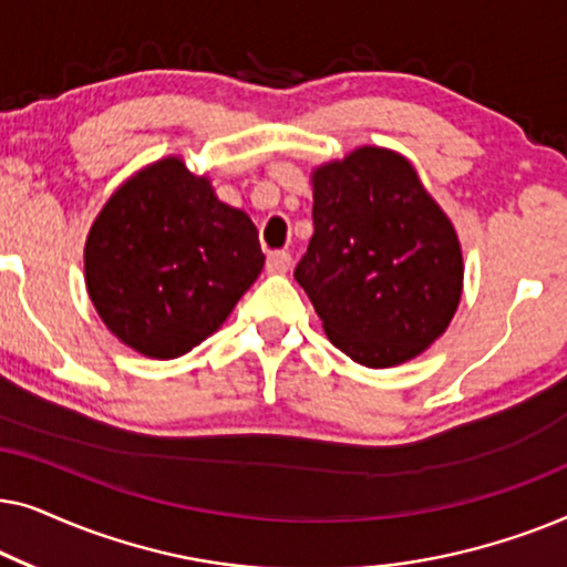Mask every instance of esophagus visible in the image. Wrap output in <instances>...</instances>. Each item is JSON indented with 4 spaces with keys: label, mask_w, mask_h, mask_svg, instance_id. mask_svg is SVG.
Masks as SVG:
<instances>
[{
    "label": "esophagus",
    "mask_w": 567,
    "mask_h": 567,
    "mask_svg": "<svg viewBox=\"0 0 567 567\" xmlns=\"http://www.w3.org/2000/svg\"><path fill=\"white\" fill-rule=\"evenodd\" d=\"M268 274H289L291 270V255L289 252H270L266 260Z\"/></svg>",
    "instance_id": "esophagus-1"
}]
</instances>
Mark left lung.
<instances>
[{
  "label": "left lung",
  "mask_w": 567,
  "mask_h": 567,
  "mask_svg": "<svg viewBox=\"0 0 567 567\" xmlns=\"http://www.w3.org/2000/svg\"><path fill=\"white\" fill-rule=\"evenodd\" d=\"M312 221L293 278L330 343L369 369L398 367L449 328L462 247L449 216L392 150L359 146L312 173Z\"/></svg>",
  "instance_id": "obj_1"
}]
</instances>
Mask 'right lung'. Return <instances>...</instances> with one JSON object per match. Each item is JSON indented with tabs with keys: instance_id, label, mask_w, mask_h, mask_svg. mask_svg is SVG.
<instances>
[{
	"instance_id": "right-lung-1",
	"label": "right lung",
	"mask_w": 567,
	"mask_h": 567,
	"mask_svg": "<svg viewBox=\"0 0 567 567\" xmlns=\"http://www.w3.org/2000/svg\"><path fill=\"white\" fill-rule=\"evenodd\" d=\"M262 262L250 216L165 157L107 198L84 245V281L121 343L177 359L219 330Z\"/></svg>"
}]
</instances>
